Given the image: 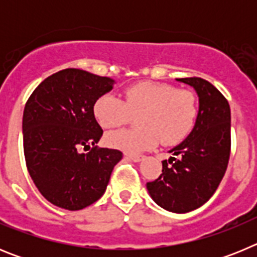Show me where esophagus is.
<instances>
[{
	"instance_id": "obj_1",
	"label": "esophagus",
	"mask_w": 257,
	"mask_h": 257,
	"mask_svg": "<svg viewBox=\"0 0 257 257\" xmlns=\"http://www.w3.org/2000/svg\"><path fill=\"white\" fill-rule=\"evenodd\" d=\"M124 157H126L127 160L133 161V162H140L144 158V156H140V154H126Z\"/></svg>"
}]
</instances>
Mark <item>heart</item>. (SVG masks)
<instances>
[{
    "label": "heart",
    "mask_w": 257,
    "mask_h": 257,
    "mask_svg": "<svg viewBox=\"0 0 257 257\" xmlns=\"http://www.w3.org/2000/svg\"><path fill=\"white\" fill-rule=\"evenodd\" d=\"M138 118V130L108 133L109 147L126 153L153 149L161 138L167 145L183 140L192 130L197 117V97L188 90H176L166 83L142 82L124 91V103L112 94L96 100L94 114L104 128H113L128 122L131 114Z\"/></svg>",
    "instance_id": "heart-1"
}]
</instances>
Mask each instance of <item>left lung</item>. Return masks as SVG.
Here are the masks:
<instances>
[{
    "mask_svg": "<svg viewBox=\"0 0 257 257\" xmlns=\"http://www.w3.org/2000/svg\"><path fill=\"white\" fill-rule=\"evenodd\" d=\"M198 96V113L189 135L170 149L162 174L147 183L160 207L185 213L205 205L219 187L230 154V106L215 86L202 78H176Z\"/></svg>",
    "mask_w": 257,
    "mask_h": 257,
    "instance_id": "8db88e82",
    "label": "left lung"
}]
</instances>
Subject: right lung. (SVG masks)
<instances>
[{
    "instance_id": "obj_1",
    "label": "right lung",
    "mask_w": 257,
    "mask_h": 257,
    "mask_svg": "<svg viewBox=\"0 0 257 257\" xmlns=\"http://www.w3.org/2000/svg\"><path fill=\"white\" fill-rule=\"evenodd\" d=\"M114 83L69 68L47 77L29 96L23 113L24 156L32 180L52 205L69 211L92 205L122 160V152L96 147L103 130L94 105Z\"/></svg>"
}]
</instances>
